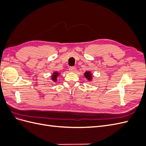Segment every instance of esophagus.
Segmentation results:
<instances>
[{"label": "esophagus", "instance_id": "34e87169", "mask_svg": "<svg viewBox=\"0 0 146 146\" xmlns=\"http://www.w3.org/2000/svg\"><path fill=\"white\" fill-rule=\"evenodd\" d=\"M69 70L70 72H75L76 70V68L74 67V66H70V67L69 68Z\"/></svg>", "mask_w": 146, "mask_h": 146}]
</instances>
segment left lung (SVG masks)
<instances>
[{"instance_id": "8db88e82", "label": "left lung", "mask_w": 146, "mask_h": 146, "mask_svg": "<svg viewBox=\"0 0 146 146\" xmlns=\"http://www.w3.org/2000/svg\"><path fill=\"white\" fill-rule=\"evenodd\" d=\"M84 76H85V78H87L89 81H91L92 80V74L90 71H86V72H85Z\"/></svg>"}]
</instances>
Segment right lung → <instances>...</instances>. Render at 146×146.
<instances>
[{
	"mask_svg": "<svg viewBox=\"0 0 146 146\" xmlns=\"http://www.w3.org/2000/svg\"><path fill=\"white\" fill-rule=\"evenodd\" d=\"M60 74V73L57 72H54L53 73L52 76V80L54 81V82H56V79H57V77L58 76V75Z\"/></svg>",
	"mask_w": 146,
	"mask_h": 146,
	"instance_id": "1",
	"label": "right lung"
}]
</instances>
